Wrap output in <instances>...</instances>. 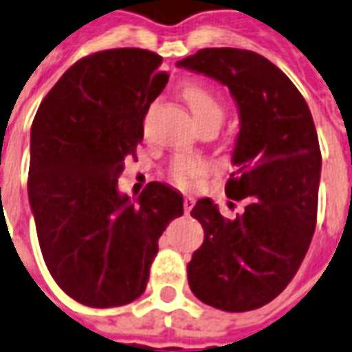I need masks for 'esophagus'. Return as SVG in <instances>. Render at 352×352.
Segmentation results:
<instances>
[{
  "label": "esophagus",
  "mask_w": 352,
  "mask_h": 352,
  "mask_svg": "<svg viewBox=\"0 0 352 352\" xmlns=\"http://www.w3.org/2000/svg\"><path fill=\"white\" fill-rule=\"evenodd\" d=\"M192 206H195V198L192 197L184 198V211H186V213H191Z\"/></svg>",
  "instance_id": "1"
}]
</instances>
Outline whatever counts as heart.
<instances>
[{"instance_id":"b5f03b06","label":"heart","mask_w":352,"mask_h":352,"mask_svg":"<svg viewBox=\"0 0 352 352\" xmlns=\"http://www.w3.org/2000/svg\"><path fill=\"white\" fill-rule=\"evenodd\" d=\"M182 96H184L200 126L208 122L221 124L224 115V105L213 89L202 85V83H187L182 89ZM208 174H210V165L204 160H198V157L178 155V157H174L170 166H168L170 179L182 187L191 186L198 179L206 178Z\"/></svg>"}]
</instances>
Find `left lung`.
<instances>
[{
    "instance_id": "8db88e82",
    "label": "left lung",
    "mask_w": 352,
    "mask_h": 352,
    "mask_svg": "<svg viewBox=\"0 0 352 352\" xmlns=\"http://www.w3.org/2000/svg\"><path fill=\"white\" fill-rule=\"evenodd\" d=\"M176 65L230 89L239 133L226 197L245 202L236 219H224L210 198L195 204L204 243L187 265L189 287L219 310H256L286 289L316 230L321 152L314 118L292 79L254 52L206 47Z\"/></svg>"
}]
</instances>
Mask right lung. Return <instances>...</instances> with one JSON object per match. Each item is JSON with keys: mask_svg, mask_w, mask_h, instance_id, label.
<instances>
[{"mask_svg": "<svg viewBox=\"0 0 352 352\" xmlns=\"http://www.w3.org/2000/svg\"><path fill=\"white\" fill-rule=\"evenodd\" d=\"M161 60L139 47L79 59L31 126L28 195L42 256L60 289L92 308L141 297L161 234L184 215V197L161 182L137 198L118 191L148 107L168 81Z\"/></svg>", "mask_w": 352, "mask_h": 352, "instance_id": "add662e5", "label": "right lung"}]
</instances>
